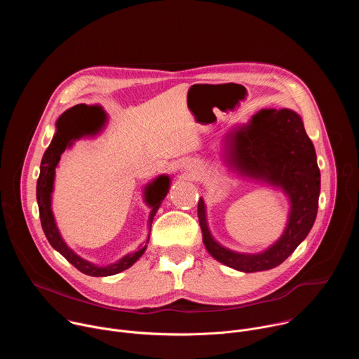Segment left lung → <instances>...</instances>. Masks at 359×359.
<instances>
[{"label":"left lung","instance_id":"1","mask_svg":"<svg viewBox=\"0 0 359 359\" xmlns=\"http://www.w3.org/2000/svg\"><path fill=\"white\" fill-rule=\"evenodd\" d=\"M222 156L237 176L281 190L290 210L283 234L259 252H240L212 234L206 203L200 197L197 216L203 243L219 263L241 273L280 266L309 236L317 217L321 190L320 169L311 139L301 116L291 109H262L247 123L231 126L223 136Z\"/></svg>","mask_w":359,"mask_h":359}]
</instances>
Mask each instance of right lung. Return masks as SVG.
<instances>
[{
  "label": "right lung",
  "mask_w": 359,
  "mask_h": 359,
  "mask_svg": "<svg viewBox=\"0 0 359 359\" xmlns=\"http://www.w3.org/2000/svg\"><path fill=\"white\" fill-rule=\"evenodd\" d=\"M89 108L90 107H88V105H76V107L65 111L55 122L57 130H55L54 137H53V140H50L48 149L45 150L42 161H41L39 177L36 182V201H38L42 230L46 236V240L49 241L50 245L54 247V250H57L60 254H62L64 257L74 267H76L81 273H83L86 276H92V277H108V276L119 274V273L128 270L129 267H132L146 251L149 237H150V227H151L153 217L156 216L163 198L169 193L172 176L159 175L158 177L150 180L143 189V201L150 208V213H149V219H147V237L142 244L137 245V248L135 251L125 254L123 257H121L115 263H111L107 266H97V264L81 257L79 254H76L65 243L64 237L61 236V231L57 226L55 216L53 212V193H54V183H55V172H57L55 169L60 165L62 153L67 149H71L76 140H79L82 137H93V136L99 135L107 123V116H105L100 119V123L93 129L82 128L79 125L81 119Z\"/></svg>",
  "instance_id": "obj_1"
}]
</instances>
